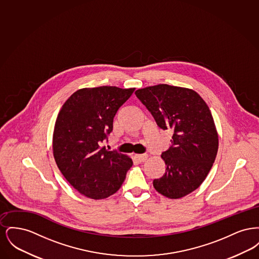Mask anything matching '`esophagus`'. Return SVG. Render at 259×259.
Masks as SVG:
<instances>
[{
  "label": "esophagus",
  "mask_w": 259,
  "mask_h": 259,
  "mask_svg": "<svg viewBox=\"0 0 259 259\" xmlns=\"http://www.w3.org/2000/svg\"><path fill=\"white\" fill-rule=\"evenodd\" d=\"M148 154H135L136 160L139 162H145L148 159Z\"/></svg>",
  "instance_id": "34e87169"
}]
</instances>
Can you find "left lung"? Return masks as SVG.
<instances>
[{"mask_svg": "<svg viewBox=\"0 0 259 259\" xmlns=\"http://www.w3.org/2000/svg\"><path fill=\"white\" fill-rule=\"evenodd\" d=\"M135 94L161 129L174 132L172 147L161 154L166 170L153 186L165 197H185L202 185L217 157L219 134L209 107L185 87L158 84Z\"/></svg>", "mask_w": 259, "mask_h": 259, "instance_id": "obj_1", "label": "left lung"}]
</instances>
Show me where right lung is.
Listing matches in <instances>:
<instances>
[{"label":"right lung","instance_id":"add662e5","mask_svg":"<svg viewBox=\"0 0 259 259\" xmlns=\"http://www.w3.org/2000/svg\"><path fill=\"white\" fill-rule=\"evenodd\" d=\"M135 88L100 87L73 93L59 111L52 138L53 156L64 178L85 197L100 200L123 184L133 161L102 148L113 117Z\"/></svg>","mask_w":259,"mask_h":259}]
</instances>
